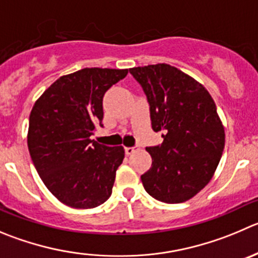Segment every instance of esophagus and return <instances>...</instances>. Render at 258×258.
<instances>
[{
  "label": "esophagus",
  "mask_w": 258,
  "mask_h": 258,
  "mask_svg": "<svg viewBox=\"0 0 258 258\" xmlns=\"http://www.w3.org/2000/svg\"><path fill=\"white\" fill-rule=\"evenodd\" d=\"M138 149H139L138 146H134V147H125L124 151H125V153H126L127 156H129V154H133L134 152L138 151Z\"/></svg>",
  "instance_id": "esophagus-1"
}]
</instances>
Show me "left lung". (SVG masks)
I'll return each instance as SVG.
<instances>
[{
	"label": "left lung",
	"mask_w": 258,
	"mask_h": 258,
	"mask_svg": "<svg viewBox=\"0 0 258 258\" xmlns=\"http://www.w3.org/2000/svg\"><path fill=\"white\" fill-rule=\"evenodd\" d=\"M149 104L152 129L159 146L147 147L152 166L141 176L156 200L178 204L208 185L222 158L224 127L214 100L203 85L170 64L129 70Z\"/></svg>",
	"instance_id": "left-lung-1"
}]
</instances>
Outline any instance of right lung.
Instances as JSON below:
<instances>
[{
	"label": "right lung",
	"instance_id": "obj_1",
	"mask_svg": "<svg viewBox=\"0 0 258 258\" xmlns=\"http://www.w3.org/2000/svg\"><path fill=\"white\" fill-rule=\"evenodd\" d=\"M127 70L83 68L57 80L35 102L28 147L44 185L63 204L91 209L111 196L124 148L90 137L102 125V99Z\"/></svg>",
	"mask_w": 258,
	"mask_h": 258
}]
</instances>
